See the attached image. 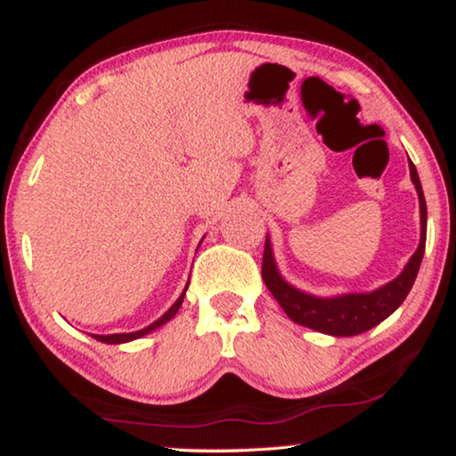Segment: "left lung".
<instances>
[{"mask_svg": "<svg viewBox=\"0 0 456 456\" xmlns=\"http://www.w3.org/2000/svg\"><path fill=\"white\" fill-rule=\"evenodd\" d=\"M408 168H411L414 189L419 192L420 243L412 253V257L408 259L403 272H400V275L392 281L380 285L378 289L339 293V296L331 297H320L299 289L289 281H285V277L280 273V267H277L273 257L272 239H269V235L265 237L261 277H264L267 289L272 291V296L277 299V304L281 305V310L288 314L291 322L328 336L348 338L372 330L378 323L388 318L390 314H395L400 304L404 302L416 275H419L424 245H427V200H424L419 173H416V167L411 159H408Z\"/></svg>", "mask_w": 456, "mask_h": 456, "instance_id": "1", "label": "left lung"}]
</instances>
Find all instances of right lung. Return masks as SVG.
<instances>
[{"label": "right lung", "instance_id": "add662e5", "mask_svg": "<svg viewBox=\"0 0 456 456\" xmlns=\"http://www.w3.org/2000/svg\"><path fill=\"white\" fill-rule=\"evenodd\" d=\"M187 288H189V283L184 285V289H183V293L179 296V299H176V302L171 307H168V312H165L163 315H160L157 322H152L151 326H146V328L138 330V331H128V334H110V336L92 334V338L98 339V342H102V344H125V342H133V339H138V338H142L146 334H151V331H154V330L160 328V326H165L167 322H171L175 318V314L179 312V307L183 305V299H184V293H187Z\"/></svg>", "mask_w": 456, "mask_h": 456}]
</instances>
